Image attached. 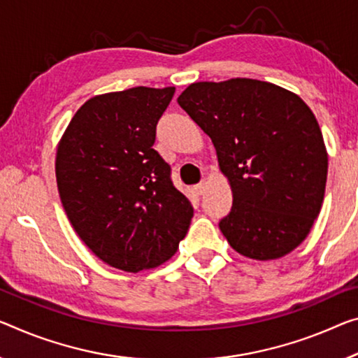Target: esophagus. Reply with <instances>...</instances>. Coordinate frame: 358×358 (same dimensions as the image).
<instances>
[{
  "label": "esophagus",
  "mask_w": 358,
  "mask_h": 358,
  "mask_svg": "<svg viewBox=\"0 0 358 358\" xmlns=\"http://www.w3.org/2000/svg\"><path fill=\"white\" fill-rule=\"evenodd\" d=\"M206 182H200V184H196L195 187H194V190H195V194H198V195H203L205 194V190H206Z\"/></svg>",
  "instance_id": "34e87169"
}]
</instances>
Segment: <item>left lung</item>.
<instances>
[{
  "label": "left lung",
  "instance_id": "obj_1",
  "mask_svg": "<svg viewBox=\"0 0 358 358\" xmlns=\"http://www.w3.org/2000/svg\"><path fill=\"white\" fill-rule=\"evenodd\" d=\"M211 137L234 205L219 229L241 256L272 261L309 235L325 196L328 153L302 99L267 81H200L178 97Z\"/></svg>",
  "mask_w": 358,
  "mask_h": 358
}]
</instances>
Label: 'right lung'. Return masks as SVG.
<instances>
[{
	"instance_id": "add662e5",
	"label": "right lung",
	"mask_w": 358,
	"mask_h": 358,
	"mask_svg": "<svg viewBox=\"0 0 358 358\" xmlns=\"http://www.w3.org/2000/svg\"><path fill=\"white\" fill-rule=\"evenodd\" d=\"M174 91L137 86L91 97L59 141L65 214L87 248L120 271L137 273L171 259L194 216L169 164L153 150Z\"/></svg>"
}]
</instances>
